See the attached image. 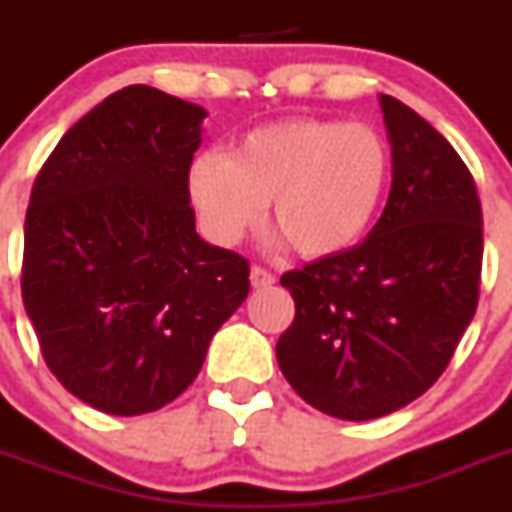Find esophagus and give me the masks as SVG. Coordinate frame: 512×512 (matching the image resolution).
<instances>
[{"label": "esophagus", "mask_w": 512, "mask_h": 512, "mask_svg": "<svg viewBox=\"0 0 512 512\" xmlns=\"http://www.w3.org/2000/svg\"><path fill=\"white\" fill-rule=\"evenodd\" d=\"M274 282H277V277H274L269 269H264V266H251V284H253V287H256V289L271 287Z\"/></svg>", "instance_id": "esophagus-1"}]
</instances>
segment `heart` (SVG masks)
<instances>
[{"label":"heart","instance_id":"b5f03b06","mask_svg":"<svg viewBox=\"0 0 512 512\" xmlns=\"http://www.w3.org/2000/svg\"><path fill=\"white\" fill-rule=\"evenodd\" d=\"M390 171V146L369 125L295 117L246 133L230 156L200 153L187 189L217 246L241 241L271 202V220L289 246L305 259H325L369 230Z\"/></svg>","mask_w":512,"mask_h":512}]
</instances>
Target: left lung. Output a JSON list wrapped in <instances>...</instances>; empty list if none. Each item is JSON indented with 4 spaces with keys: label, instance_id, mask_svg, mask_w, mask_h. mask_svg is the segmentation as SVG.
I'll list each match as a JSON object with an SVG mask.
<instances>
[{
    "label": "left lung",
    "instance_id": "8db88e82",
    "mask_svg": "<svg viewBox=\"0 0 512 512\" xmlns=\"http://www.w3.org/2000/svg\"><path fill=\"white\" fill-rule=\"evenodd\" d=\"M392 189L366 241L282 274L295 320L277 361L320 413L372 420L443 374L472 323L482 205L467 164L408 104L382 94Z\"/></svg>",
    "mask_w": 512,
    "mask_h": 512
}]
</instances>
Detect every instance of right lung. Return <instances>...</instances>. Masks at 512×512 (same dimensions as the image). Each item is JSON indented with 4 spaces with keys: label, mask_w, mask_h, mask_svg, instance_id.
Segmentation results:
<instances>
[{
    "label": "right lung",
    "mask_w": 512,
    "mask_h": 512,
    "mask_svg": "<svg viewBox=\"0 0 512 512\" xmlns=\"http://www.w3.org/2000/svg\"><path fill=\"white\" fill-rule=\"evenodd\" d=\"M207 112L133 84L81 117L38 171L22 302L53 377L107 415L164 408L248 295V259L194 230L187 174Z\"/></svg>",
    "instance_id": "add662e5"
}]
</instances>
